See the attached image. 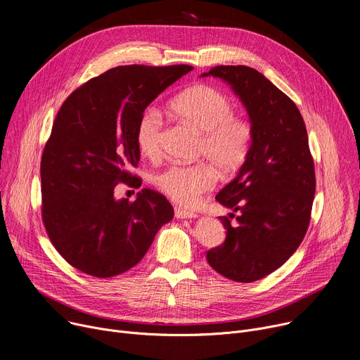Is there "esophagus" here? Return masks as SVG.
Here are the masks:
<instances>
[{"instance_id":"esophagus-1","label":"esophagus","mask_w":360,"mask_h":360,"mask_svg":"<svg viewBox=\"0 0 360 360\" xmlns=\"http://www.w3.org/2000/svg\"><path fill=\"white\" fill-rule=\"evenodd\" d=\"M175 215L178 219H195L197 214L193 212V211H188V210H184V208H175Z\"/></svg>"}]
</instances>
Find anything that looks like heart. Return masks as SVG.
Segmentation results:
<instances>
[{
	"instance_id": "1",
	"label": "heart",
	"mask_w": 360,
	"mask_h": 360,
	"mask_svg": "<svg viewBox=\"0 0 360 360\" xmlns=\"http://www.w3.org/2000/svg\"><path fill=\"white\" fill-rule=\"evenodd\" d=\"M171 112L201 133L197 155L208 159L223 174H233L248 159L253 130L249 120L233 112L227 95L211 85H194L174 97ZM163 120L158 110L141 112L136 127V145L143 156L160 155ZM217 179L214 167L198 162L194 165H169L153 174L152 184L181 205H193Z\"/></svg>"
}]
</instances>
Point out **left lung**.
Masks as SVG:
<instances>
[{
    "label": "left lung",
    "instance_id": "obj_1",
    "mask_svg": "<svg viewBox=\"0 0 360 360\" xmlns=\"http://www.w3.org/2000/svg\"><path fill=\"white\" fill-rule=\"evenodd\" d=\"M201 77L220 78L231 86L253 130L248 159L215 195L233 212L220 217L226 240L207 252V260L231 281L253 282L292 256L309 224L316 174L305 123L288 95L253 68L221 65ZM234 212L239 215L231 224Z\"/></svg>",
    "mask_w": 360,
    "mask_h": 360
}]
</instances>
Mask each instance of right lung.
I'll return each mask as SVG.
<instances>
[{"label":"right lung","mask_w":360,"mask_h":360,"mask_svg":"<svg viewBox=\"0 0 360 360\" xmlns=\"http://www.w3.org/2000/svg\"><path fill=\"white\" fill-rule=\"evenodd\" d=\"M193 66H117L89 79L62 104L40 163L41 219L60 256L81 272L111 278L146 255L174 219L162 194L143 188L115 200L117 184L136 185V127L141 112Z\"/></svg>","instance_id":"1"}]
</instances>
